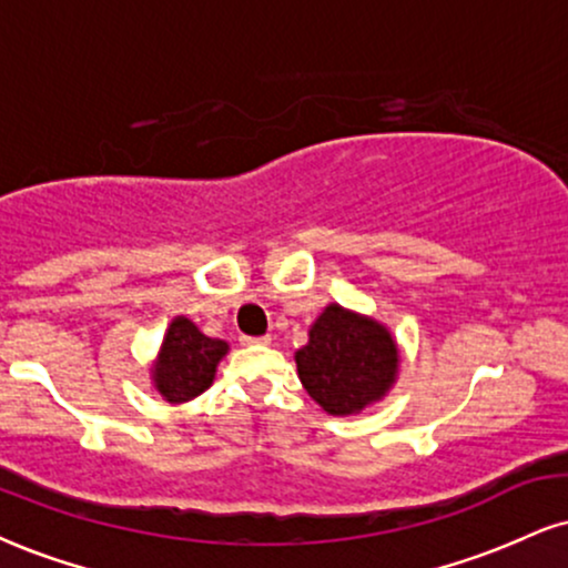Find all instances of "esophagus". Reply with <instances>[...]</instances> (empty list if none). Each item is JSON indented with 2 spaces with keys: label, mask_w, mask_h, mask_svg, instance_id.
Listing matches in <instances>:
<instances>
[{
  "label": "esophagus",
  "mask_w": 568,
  "mask_h": 568,
  "mask_svg": "<svg viewBox=\"0 0 568 568\" xmlns=\"http://www.w3.org/2000/svg\"><path fill=\"white\" fill-rule=\"evenodd\" d=\"M272 341V336H241L243 346H266Z\"/></svg>",
  "instance_id": "34e87169"
}]
</instances>
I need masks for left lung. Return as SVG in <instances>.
<instances>
[{
	"mask_svg": "<svg viewBox=\"0 0 568 568\" xmlns=\"http://www.w3.org/2000/svg\"><path fill=\"white\" fill-rule=\"evenodd\" d=\"M306 394L331 415H354L384 399L399 373V346L386 325L331 304L296 352Z\"/></svg>",
	"mask_w": 568,
	"mask_h": 568,
	"instance_id": "obj_1",
	"label": "left lung"
}]
</instances>
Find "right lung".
I'll return each instance as SVG.
<instances>
[{
	"label": "right lung",
	"instance_id": "add662e5",
	"mask_svg": "<svg viewBox=\"0 0 568 568\" xmlns=\"http://www.w3.org/2000/svg\"><path fill=\"white\" fill-rule=\"evenodd\" d=\"M227 341L209 338L187 317H174L163 336L153 365V384L172 405L195 399L214 384L219 359L227 354Z\"/></svg>",
	"mask_w": 568,
	"mask_h": 568
}]
</instances>
